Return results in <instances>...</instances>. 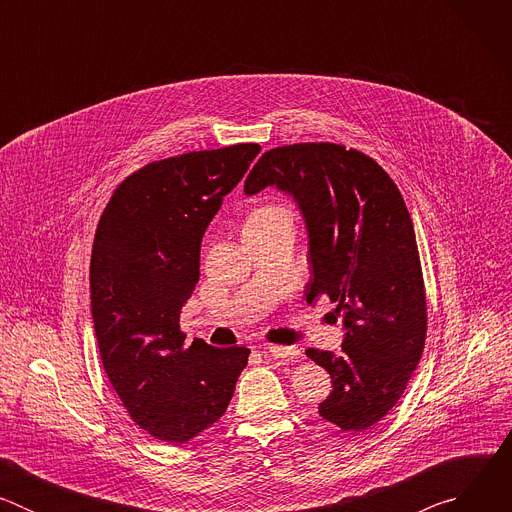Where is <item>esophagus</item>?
<instances>
[{
    "label": "esophagus",
    "instance_id": "esophagus-1",
    "mask_svg": "<svg viewBox=\"0 0 512 512\" xmlns=\"http://www.w3.org/2000/svg\"><path fill=\"white\" fill-rule=\"evenodd\" d=\"M261 352L265 354H271V356H275V358H283V360H294V358H298L300 356V350L298 348H294V346H263L261 348Z\"/></svg>",
    "mask_w": 512,
    "mask_h": 512
}]
</instances>
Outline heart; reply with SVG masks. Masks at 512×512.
I'll return each mask as SVG.
<instances>
[{
  "label": "heart",
  "instance_id": "heart-1",
  "mask_svg": "<svg viewBox=\"0 0 512 512\" xmlns=\"http://www.w3.org/2000/svg\"><path fill=\"white\" fill-rule=\"evenodd\" d=\"M275 214H289V212L281 206H263V208L255 210L249 218H263V216H275Z\"/></svg>",
  "mask_w": 512,
  "mask_h": 512
}]
</instances>
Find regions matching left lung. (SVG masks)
I'll return each mask as SVG.
<instances>
[{"label":"left lung","mask_w":512,"mask_h":512,"mask_svg":"<svg viewBox=\"0 0 512 512\" xmlns=\"http://www.w3.org/2000/svg\"><path fill=\"white\" fill-rule=\"evenodd\" d=\"M296 200L312 267L306 300L326 294L344 314L342 352L308 348L332 379L318 413L344 431L381 421L403 395L425 346V287L403 196L369 156L338 143L269 150L245 180Z\"/></svg>","instance_id":"left-lung-1"}]
</instances>
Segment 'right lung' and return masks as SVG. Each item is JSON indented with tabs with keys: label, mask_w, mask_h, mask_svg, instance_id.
<instances>
[{
	"label": "right lung",
	"mask_w": 512,
	"mask_h": 512,
	"mask_svg": "<svg viewBox=\"0 0 512 512\" xmlns=\"http://www.w3.org/2000/svg\"><path fill=\"white\" fill-rule=\"evenodd\" d=\"M259 143L190 152L125 178L91 255V314L105 373L131 419L186 444L223 417L249 348H184L180 314L200 277V243Z\"/></svg>",
	"instance_id": "obj_1"
}]
</instances>
